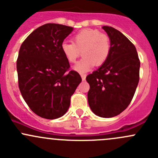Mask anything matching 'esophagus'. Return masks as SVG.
<instances>
[{
	"label": "esophagus",
	"mask_w": 158,
	"mask_h": 158,
	"mask_svg": "<svg viewBox=\"0 0 158 158\" xmlns=\"http://www.w3.org/2000/svg\"><path fill=\"white\" fill-rule=\"evenodd\" d=\"M81 77H82V80H85V78H86V74H84V73H81Z\"/></svg>",
	"instance_id": "34e87169"
}]
</instances>
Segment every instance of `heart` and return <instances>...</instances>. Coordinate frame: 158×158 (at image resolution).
<instances>
[{
	"mask_svg": "<svg viewBox=\"0 0 158 158\" xmlns=\"http://www.w3.org/2000/svg\"><path fill=\"white\" fill-rule=\"evenodd\" d=\"M61 50L69 63H75L82 52L83 57L75 65L74 69L85 73L95 65L100 66L107 60L111 51V40L106 33L85 29L73 36V43H62Z\"/></svg>",
	"mask_w": 158,
	"mask_h": 158,
	"instance_id": "1",
	"label": "heart"
}]
</instances>
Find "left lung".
<instances>
[{"mask_svg":"<svg viewBox=\"0 0 158 158\" xmlns=\"http://www.w3.org/2000/svg\"><path fill=\"white\" fill-rule=\"evenodd\" d=\"M111 40L106 62L86 76L89 107L96 115L111 118L129 106L139 82L140 60L135 45L118 30L104 26Z\"/></svg>","mask_w":158,"mask_h":158,"instance_id":"left-lung-1","label":"left lung"}]
</instances>
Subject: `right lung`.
Returning a JSON list of instances; mask_svg holds the SVG:
<instances>
[{
	"label": "right lung",
	"instance_id": "add662e5",
	"mask_svg": "<svg viewBox=\"0 0 158 158\" xmlns=\"http://www.w3.org/2000/svg\"><path fill=\"white\" fill-rule=\"evenodd\" d=\"M72 27L46 23L26 38L17 60L18 85L29 108L44 118L63 116L70 98L82 82L80 75L70 70L69 61L61 50Z\"/></svg>",
	"mask_w": 158,
	"mask_h": 158
}]
</instances>
